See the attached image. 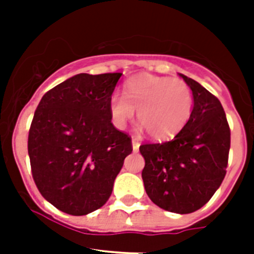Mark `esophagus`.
I'll return each instance as SVG.
<instances>
[{
	"label": "esophagus",
	"mask_w": 254,
	"mask_h": 254,
	"mask_svg": "<svg viewBox=\"0 0 254 254\" xmlns=\"http://www.w3.org/2000/svg\"><path fill=\"white\" fill-rule=\"evenodd\" d=\"M131 146H133V151H138L139 142L135 138H133V139H131Z\"/></svg>",
	"instance_id": "1"
}]
</instances>
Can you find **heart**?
Masks as SVG:
<instances>
[{
  "label": "heart",
  "instance_id": "heart-1",
  "mask_svg": "<svg viewBox=\"0 0 254 254\" xmlns=\"http://www.w3.org/2000/svg\"><path fill=\"white\" fill-rule=\"evenodd\" d=\"M191 88L173 77L139 75L127 81L123 96L109 100V113L117 127H125L137 112L138 124L153 139L179 133L192 113Z\"/></svg>",
  "mask_w": 254,
  "mask_h": 254
}]
</instances>
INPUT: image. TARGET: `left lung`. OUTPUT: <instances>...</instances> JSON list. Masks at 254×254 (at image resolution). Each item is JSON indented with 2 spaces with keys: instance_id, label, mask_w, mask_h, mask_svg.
Listing matches in <instances>:
<instances>
[{
  "instance_id": "left-lung-1",
  "label": "left lung",
  "mask_w": 254,
  "mask_h": 254,
  "mask_svg": "<svg viewBox=\"0 0 254 254\" xmlns=\"http://www.w3.org/2000/svg\"><path fill=\"white\" fill-rule=\"evenodd\" d=\"M192 91L189 123L171 141L141 145L142 179L151 201L174 213L201 208L220 187L228 165L231 130L217 97L179 73Z\"/></svg>"
}]
</instances>
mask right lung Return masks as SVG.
Wrapping results in <instances>:
<instances>
[{"instance_id":"right-lung-1","label":"right lung","mask_w":254,"mask_h":254,"mask_svg":"<svg viewBox=\"0 0 254 254\" xmlns=\"http://www.w3.org/2000/svg\"><path fill=\"white\" fill-rule=\"evenodd\" d=\"M123 73H79L42 97L29 131L39 192L62 212L83 216L109 199L130 137L111 123L109 100Z\"/></svg>"}]
</instances>
